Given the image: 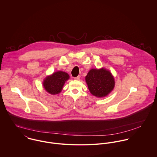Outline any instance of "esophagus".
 Segmentation results:
<instances>
[{
  "mask_svg": "<svg viewBox=\"0 0 157 157\" xmlns=\"http://www.w3.org/2000/svg\"><path fill=\"white\" fill-rule=\"evenodd\" d=\"M80 75H78V76H77V77H75V78H74V80H80Z\"/></svg>",
  "mask_w": 157,
  "mask_h": 157,
  "instance_id": "1",
  "label": "esophagus"
}]
</instances>
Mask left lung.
<instances>
[{
	"instance_id": "obj_1",
	"label": "left lung",
	"mask_w": 157,
	"mask_h": 157,
	"mask_svg": "<svg viewBox=\"0 0 157 157\" xmlns=\"http://www.w3.org/2000/svg\"><path fill=\"white\" fill-rule=\"evenodd\" d=\"M90 92L98 98L106 97L115 87V79L112 73L104 67L91 69L85 77Z\"/></svg>"
}]
</instances>
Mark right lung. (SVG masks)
Listing matches in <instances>:
<instances>
[{"label":"right lung","instance_id":"add662e5","mask_svg":"<svg viewBox=\"0 0 157 157\" xmlns=\"http://www.w3.org/2000/svg\"><path fill=\"white\" fill-rule=\"evenodd\" d=\"M69 74L62 71H58L48 75L43 81L45 90L51 95L59 94L61 92L65 82L69 80Z\"/></svg>","mask_w":157,"mask_h":157}]
</instances>
